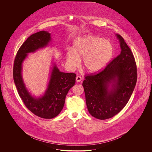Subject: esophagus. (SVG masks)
<instances>
[{
    "instance_id": "1",
    "label": "esophagus",
    "mask_w": 152,
    "mask_h": 152,
    "mask_svg": "<svg viewBox=\"0 0 152 152\" xmlns=\"http://www.w3.org/2000/svg\"><path fill=\"white\" fill-rule=\"evenodd\" d=\"M76 80L77 82H80L82 80V77L80 76H77L76 77Z\"/></svg>"
}]
</instances>
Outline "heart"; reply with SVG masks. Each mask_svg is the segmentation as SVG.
<instances>
[{"instance_id":"1","label":"heart","mask_w":152,"mask_h":152,"mask_svg":"<svg viewBox=\"0 0 152 152\" xmlns=\"http://www.w3.org/2000/svg\"><path fill=\"white\" fill-rule=\"evenodd\" d=\"M113 54V45L108 40L99 37L85 35L77 38L73 44V52L67 54V59L72 67H76L79 59L83 58V64L86 70L97 72L110 61Z\"/></svg>"}]
</instances>
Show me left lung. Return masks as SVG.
Masks as SVG:
<instances>
[{
    "mask_svg": "<svg viewBox=\"0 0 152 152\" xmlns=\"http://www.w3.org/2000/svg\"><path fill=\"white\" fill-rule=\"evenodd\" d=\"M119 39L121 53L101 72L85 76L82 86L89 113L100 120L110 118L127 103L137 80L134 55L123 37Z\"/></svg>",
    "mask_w": 152,
    "mask_h": 152,
    "instance_id": "8db88e82",
    "label": "left lung"
}]
</instances>
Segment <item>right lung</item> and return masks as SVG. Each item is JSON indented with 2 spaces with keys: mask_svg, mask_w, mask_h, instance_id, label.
I'll return each mask as SVG.
<instances>
[{
  "mask_svg": "<svg viewBox=\"0 0 152 152\" xmlns=\"http://www.w3.org/2000/svg\"><path fill=\"white\" fill-rule=\"evenodd\" d=\"M50 41V34L47 31H42L31 35L18 49L13 67L14 81L25 105L35 115L46 119L53 118L61 113L69 90L75 84L76 76L73 73L60 72L54 64L45 94L36 98L28 91L21 75L22 63L28 53L48 46Z\"/></svg>",
  "mask_w": 152,
  "mask_h": 152,
  "instance_id": "add662e5",
  "label": "right lung"
}]
</instances>
